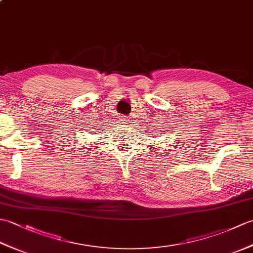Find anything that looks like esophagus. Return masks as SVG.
Instances as JSON below:
<instances>
[{
	"mask_svg": "<svg viewBox=\"0 0 253 253\" xmlns=\"http://www.w3.org/2000/svg\"><path fill=\"white\" fill-rule=\"evenodd\" d=\"M121 121H122V123H124V124H128V123H130L129 118H128L126 115H122V116H121Z\"/></svg>",
	"mask_w": 253,
	"mask_h": 253,
	"instance_id": "esophagus-1",
	"label": "esophagus"
}]
</instances>
